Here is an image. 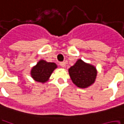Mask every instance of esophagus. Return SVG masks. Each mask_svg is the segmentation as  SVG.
Wrapping results in <instances>:
<instances>
[{
  "instance_id": "1",
  "label": "esophagus",
  "mask_w": 124,
  "mask_h": 124,
  "mask_svg": "<svg viewBox=\"0 0 124 124\" xmlns=\"http://www.w3.org/2000/svg\"><path fill=\"white\" fill-rule=\"evenodd\" d=\"M59 65L62 67H65L66 65V63L65 62H61V63H59Z\"/></svg>"
}]
</instances>
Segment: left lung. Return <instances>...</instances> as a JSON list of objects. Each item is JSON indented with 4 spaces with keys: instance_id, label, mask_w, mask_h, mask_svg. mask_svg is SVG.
Returning a JSON list of instances; mask_svg holds the SVG:
<instances>
[{
    "instance_id": "left-lung-1",
    "label": "left lung",
    "mask_w": 124,
    "mask_h": 124,
    "mask_svg": "<svg viewBox=\"0 0 124 124\" xmlns=\"http://www.w3.org/2000/svg\"><path fill=\"white\" fill-rule=\"evenodd\" d=\"M69 75L73 83L79 88H86L95 81L97 71L94 66L78 59L69 69Z\"/></svg>"
}]
</instances>
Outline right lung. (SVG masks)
Wrapping results in <instances>:
<instances>
[{
  "label": "right lung",
  "instance_id": "1",
  "mask_svg": "<svg viewBox=\"0 0 124 124\" xmlns=\"http://www.w3.org/2000/svg\"><path fill=\"white\" fill-rule=\"evenodd\" d=\"M56 68L57 65L55 63H48L41 60L31 69V77L36 81L45 83Z\"/></svg>",
  "mask_w": 124,
  "mask_h": 124
}]
</instances>
